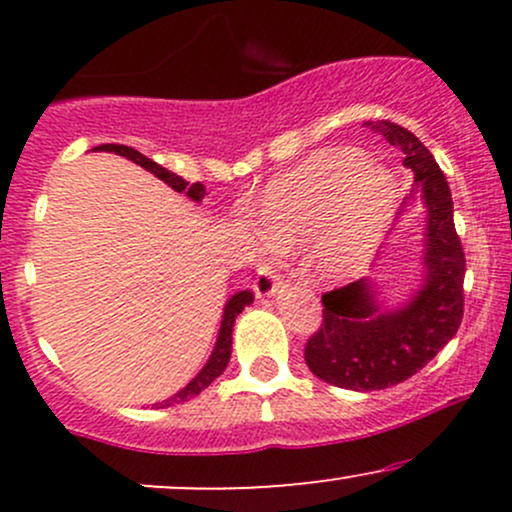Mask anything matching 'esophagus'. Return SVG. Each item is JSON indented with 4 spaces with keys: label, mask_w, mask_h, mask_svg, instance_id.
Listing matches in <instances>:
<instances>
[{
    "label": "esophagus",
    "mask_w": 512,
    "mask_h": 512,
    "mask_svg": "<svg viewBox=\"0 0 512 512\" xmlns=\"http://www.w3.org/2000/svg\"><path fill=\"white\" fill-rule=\"evenodd\" d=\"M279 286H281V276L276 274L274 267H269V264H264V267L257 269L255 284H252V289H255L257 296H260V298L274 296Z\"/></svg>",
    "instance_id": "34e87169"
}]
</instances>
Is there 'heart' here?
<instances>
[{
	"mask_svg": "<svg viewBox=\"0 0 512 512\" xmlns=\"http://www.w3.org/2000/svg\"><path fill=\"white\" fill-rule=\"evenodd\" d=\"M395 199V178L385 168L358 151H322L267 187L257 221L272 248L301 245L330 221L325 260L342 264L373 248Z\"/></svg>",
	"mask_w": 512,
	"mask_h": 512,
	"instance_id": "obj_1",
	"label": "heart"
}]
</instances>
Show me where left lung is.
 Listing matches in <instances>:
<instances>
[{
  "label": "left lung",
  "instance_id": "1",
  "mask_svg": "<svg viewBox=\"0 0 512 512\" xmlns=\"http://www.w3.org/2000/svg\"><path fill=\"white\" fill-rule=\"evenodd\" d=\"M366 125L402 151L404 166L414 170L399 216L421 199L426 226L421 286L407 303L385 308L366 276L322 296V322L305 344V363L325 383L356 392L385 390L419 373L455 337L464 310V252L443 170L409 129L387 120Z\"/></svg>",
  "mask_w": 512,
  "mask_h": 512
}]
</instances>
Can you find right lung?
Segmentation results:
<instances>
[{"label": "right lung", "mask_w": 512, "mask_h": 512, "mask_svg": "<svg viewBox=\"0 0 512 512\" xmlns=\"http://www.w3.org/2000/svg\"><path fill=\"white\" fill-rule=\"evenodd\" d=\"M93 151H110V154H117V156H125L129 161H134L137 166H142L144 170H149V173H154L158 180L166 182L168 187H173L175 192H185L187 197L192 199V202H202L204 197H207V190H204L202 182H195V185H190V182H185L180 178V175L170 173L168 168L158 166L156 161H151V158H146L144 154H139L137 149H132V146H125V144H101L96 146ZM255 301V296H252V291H238L233 293L231 298L226 301V308H223V320H221V330H219V337H216V344H214V351H211L209 361L204 363V368L199 370L195 378L190 380L185 387H182L180 392H175L173 397L163 399V402H158L156 407L163 409V407H170V404H180V402H187V399L197 397L199 392L207 390V387L214 383L216 378L226 370L228 361H231V346H233V325H236V317L243 313L245 305H250Z\"/></svg>", "instance_id": "1"}]
</instances>
